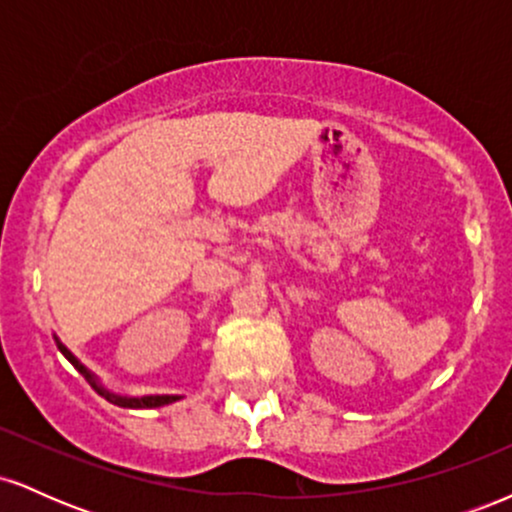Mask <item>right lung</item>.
Wrapping results in <instances>:
<instances>
[{
    "label": "right lung",
    "instance_id": "1",
    "mask_svg": "<svg viewBox=\"0 0 512 512\" xmlns=\"http://www.w3.org/2000/svg\"><path fill=\"white\" fill-rule=\"evenodd\" d=\"M55 342H57V349L62 351L64 354V358H67L69 363H72V366L79 370L81 375H84V378L88 380V385L93 387V390L98 392V395H103L105 399H108V402H113V404H117V407H129V409H156V407H163V404H170V402H175V399H180L178 395H146V397H120V395H115V392H108L105 390V387L98 383V378L96 375L91 373V370H88L84 363L79 361V358H76L72 351L67 349V346H64L60 339L55 337Z\"/></svg>",
    "mask_w": 512,
    "mask_h": 512
}]
</instances>
